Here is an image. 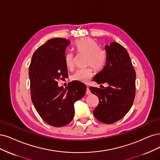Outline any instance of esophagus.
Segmentation results:
<instances>
[{
	"mask_svg": "<svg viewBox=\"0 0 160 160\" xmlns=\"http://www.w3.org/2000/svg\"><path fill=\"white\" fill-rule=\"evenodd\" d=\"M86 94L87 95H90V94H91V92H90V90H89V88H88V87H87Z\"/></svg>",
	"mask_w": 160,
	"mask_h": 160,
	"instance_id": "1",
	"label": "esophagus"
}]
</instances>
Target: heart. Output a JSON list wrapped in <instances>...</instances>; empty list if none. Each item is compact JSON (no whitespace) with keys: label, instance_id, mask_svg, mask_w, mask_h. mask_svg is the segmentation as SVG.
Masks as SVG:
<instances>
[{"label":"heart","instance_id":"b5f03b06","mask_svg":"<svg viewBox=\"0 0 160 160\" xmlns=\"http://www.w3.org/2000/svg\"><path fill=\"white\" fill-rule=\"evenodd\" d=\"M74 48L78 53L87 55L86 64L90 65L96 70L100 69L105 62V54L99 48V45L96 41L91 38H82L75 43ZM74 54L68 52L64 56L66 67L72 70L74 67ZM93 75V71L90 68L77 70L72 76V80L82 83H87Z\"/></svg>","mask_w":160,"mask_h":160}]
</instances>
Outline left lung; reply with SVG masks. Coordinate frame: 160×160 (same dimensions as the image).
I'll list each match as a JSON object with an SVG mask.
<instances>
[{
	"label": "left lung",
	"mask_w": 160,
	"mask_h": 160,
	"mask_svg": "<svg viewBox=\"0 0 160 160\" xmlns=\"http://www.w3.org/2000/svg\"><path fill=\"white\" fill-rule=\"evenodd\" d=\"M106 65L93 78L98 84L108 83L103 88L90 87L99 98L94 110L98 120L113 123L120 120L130 110L136 94V72L127 50L118 42L105 46Z\"/></svg>",
	"instance_id": "obj_1"
}]
</instances>
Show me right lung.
<instances>
[{
  "mask_svg": "<svg viewBox=\"0 0 160 160\" xmlns=\"http://www.w3.org/2000/svg\"><path fill=\"white\" fill-rule=\"evenodd\" d=\"M70 41L55 38L35 51L29 66L30 94L38 114L54 127L68 125L74 116V103L83 98L86 86L72 82L64 88L58 80L68 76L64 62L66 47Z\"/></svg>",
  "mask_w": 160,
  "mask_h": 160,
  "instance_id": "add662e5",
  "label": "right lung"
}]
</instances>
